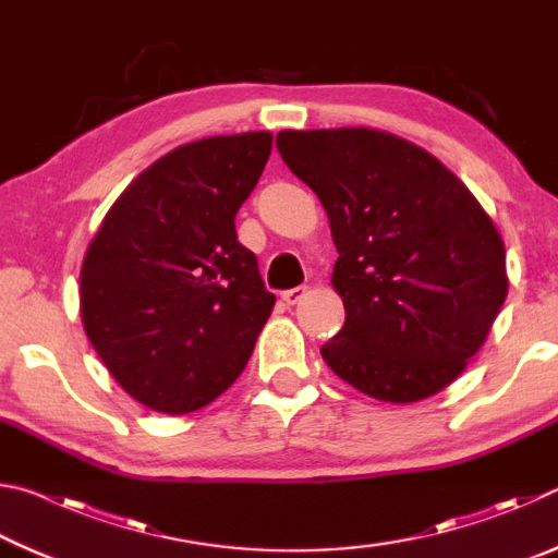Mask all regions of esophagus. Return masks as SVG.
I'll use <instances>...</instances> for the list:
<instances>
[{
	"label": "esophagus",
	"instance_id": "obj_1",
	"mask_svg": "<svg viewBox=\"0 0 558 558\" xmlns=\"http://www.w3.org/2000/svg\"><path fill=\"white\" fill-rule=\"evenodd\" d=\"M307 288L305 286H298V288H290V290H282V300L288 302V305H295L302 298H305Z\"/></svg>",
	"mask_w": 558,
	"mask_h": 558
}]
</instances>
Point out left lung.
Segmentation results:
<instances>
[{"label": "left lung", "instance_id": "1", "mask_svg": "<svg viewBox=\"0 0 558 558\" xmlns=\"http://www.w3.org/2000/svg\"><path fill=\"white\" fill-rule=\"evenodd\" d=\"M278 153L323 202L344 327L339 379L411 403L458 379L507 298L505 243L470 189L418 145L369 128L282 130Z\"/></svg>", "mask_w": 558, "mask_h": 558}]
</instances>
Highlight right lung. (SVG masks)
Wrapping results in <instances>:
<instances>
[{
  "mask_svg": "<svg viewBox=\"0 0 558 558\" xmlns=\"http://www.w3.org/2000/svg\"><path fill=\"white\" fill-rule=\"evenodd\" d=\"M270 143V132H243L172 149L120 194L88 245L83 327L147 409L192 413L248 364L276 295L233 221Z\"/></svg>",
  "mask_w": 558,
  "mask_h": 558,
  "instance_id": "add662e5",
  "label": "right lung"
}]
</instances>
